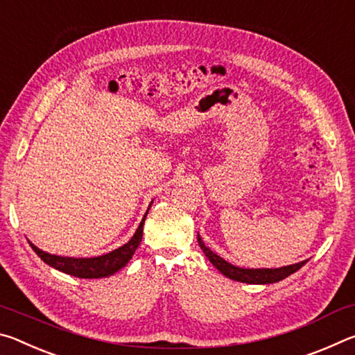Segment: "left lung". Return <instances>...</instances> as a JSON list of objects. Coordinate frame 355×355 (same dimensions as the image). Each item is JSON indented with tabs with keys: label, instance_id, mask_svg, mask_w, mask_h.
<instances>
[{
	"label": "left lung",
	"instance_id": "8db88e82",
	"mask_svg": "<svg viewBox=\"0 0 355 355\" xmlns=\"http://www.w3.org/2000/svg\"><path fill=\"white\" fill-rule=\"evenodd\" d=\"M197 241H199L200 249L203 250V254L207 255L209 261L213 263V266H216L219 271L225 275V277L236 280V282H243V284H254V285H266V284H275V282H280L286 279L288 275H291L293 272H296L297 269L304 266L305 261H300L296 264H290V266H284V268H275V269H245V268H238L233 266L232 263H227L224 258H220L218 254H214L211 249H208L205 243L202 241L200 235H197Z\"/></svg>",
	"mask_w": 355,
	"mask_h": 355
}]
</instances>
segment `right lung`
I'll list each match as a JSON object with an SVG mask.
<instances>
[{
	"label": "right lung",
	"mask_w": 355,
	"mask_h": 355,
	"mask_svg": "<svg viewBox=\"0 0 355 355\" xmlns=\"http://www.w3.org/2000/svg\"><path fill=\"white\" fill-rule=\"evenodd\" d=\"M152 207V203L148 205V209ZM147 209V213H148ZM147 213L144 214V219L141 220L139 227H137L133 238L130 239L127 244H123L122 248L110 252V254L92 257V258H71V257H61V255H51L48 252L40 250L35 248L33 243H29L33 250L37 254L42 260L46 264H50L51 268L58 269V271L75 275L80 279H101V277H110V275L116 274L123 266H127V263L131 260V257L135 255L137 245L142 241V230H144V220L147 218Z\"/></svg>",
	"instance_id": "1"
}]
</instances>
